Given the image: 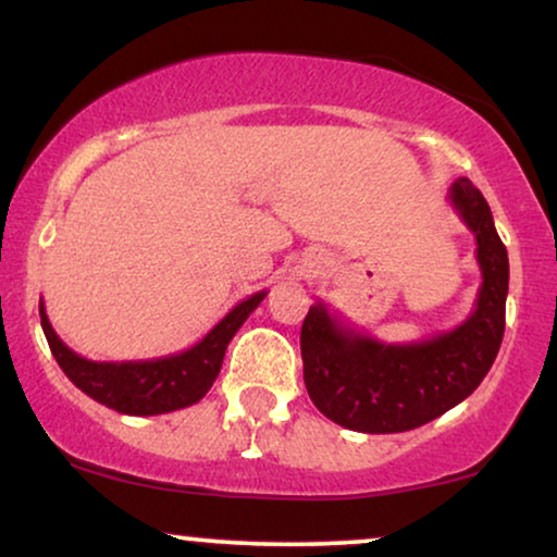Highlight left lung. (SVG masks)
Wrapping results in <instances>:
<instances>
[{
	"label": "left lung",
	"mask_w": 557,
	"mask_h": 557,
	"mask_svg": "<svg viewBox=\"0 0 557 557\" xmlns=\"http://www.w3.org/2000/svg\"><path fill=\"white\" fill-rule=\"evenodd\" d=\"M447 201L475 237L481 288L458 327L417 343H381L322 301L301 324L309 399L327 420L366 435L422 428L468 399L494 366L504 337L509 258L488 201L460 176Z\"/></svg>",
	"instance_id": "8db88e82"
}]
</instances>
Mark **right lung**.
I'll return each mask as SVG.
<instances>
[{"mask_svg":"<svg viewBox=\"0 0 557 557\" xmlns=\"http://www.w3.org/2000/svg\"><path fill=\"white\" fill-rule=\"evenodd\" d=\"M265 294L269 292H256L235 305L191 348L148 360H89L78 356L55 335L42 299L40 324L58 366L86 396L120 414L153 417L191 407L212 388L230 341L256 312Z\"/></svg>","mask_w":557,"mask_h":557,"instance_id":"right-lung-1","label":"right lung"}]
</instances>
